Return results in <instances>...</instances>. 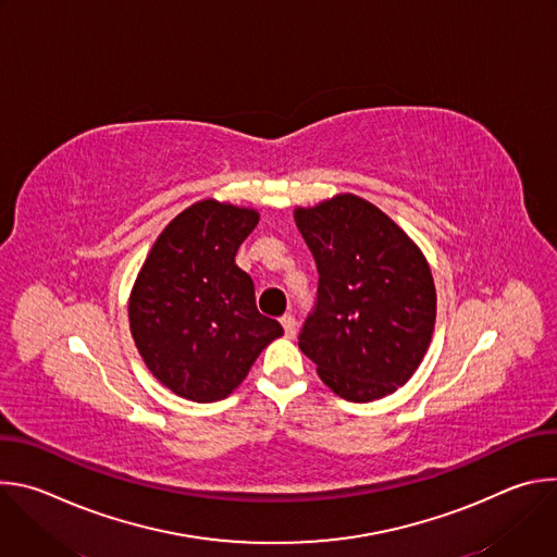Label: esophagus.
<instances>
[{
    "label": "esophagus",
    "instance_id": "obj_1",
    "mask_svg": "<svg viewBox=\"0 0 557 557\" xmlns=\"http://www.w3.org/2000/svg\"><path fill=\"white\" fill-rule=\"evenodd\" d=\"M280 324H282V329H284V333H286V337L290 339V337H295V333H297V324H295V317L293 314H284L282 320H280Z\"/></svg>",
    "mask_w": 557,
    "mask_h": 557
}]
</instances>
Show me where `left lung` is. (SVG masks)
Masks as SVG:
<instances>
[{"label":"left lung","mask_w":557,"mask_h":557,"mask_svg":"<svg viewBox=\"0 0 557 557\" xmlns=\"http://www.w3.org/2000/svg\"><path fill=\"white\" fill-rule=\"evenodd\" d=\"M295 222L320 273L301 352L346 401L392 394L432 342L436 290L423 253L399 224L352 194L297 209Z\"/></svg>","instance_id":"obj_1"}]
</instances>
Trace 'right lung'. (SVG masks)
Wrapping results in <instances>:
<instances>
[{"label": "right lung", "mask_w": 557, "mask_h": 557, "mask_svg": "<svg viewBox=\"0 0 557 557\" xmlns=\"http://www.w3.org/2000/svg\"><path fill=\"white\" fill-rule=\"evenodd\" d=\"M258 220L253 209L196 202L158 235L136 277L132 337L151 374L183 399H224L284 335L258 310L253 280L235 264Z\"/></svg>", "instance_id": "add662e5"}]
</instances>
